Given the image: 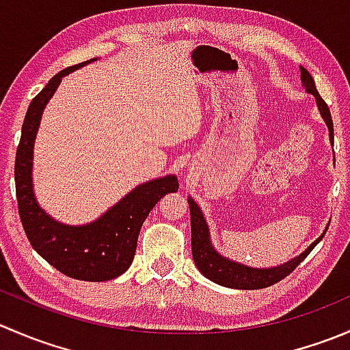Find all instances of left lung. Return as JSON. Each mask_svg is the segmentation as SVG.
I'll return each instance as SVG.
<instances>
[{
    "mask_svg": "<svg viewBox=\"0 0 350 350\" xmlns=\"http://www.w3.org/2000/svg\"><path fill=\"white\" fill-rule=\"evenodd\" d=\"M301 70V84L305 88L306 93L313 94L317 100V107L320 109V115L325 120L328 126V133H330V140L334 137V122H332L330 109H328L327 103L322 100V96L319 94L315 86V81H313L312 74L305 69V67L299 66ZM189 203V213H191V252H193V260H195L196 267L200 269V273L204 278H208L213 283L225 286V288H234V289H262L267 286H273L280 283L281 280H284L291 271H295L298 267V264L312 252L313 247L317 245L322 237L325 235L323 232L315 242L310 243L305 250H303L299 256L293 257L288 262L280 264V266L274 267H250L245 264L237 262V260H232L228 257H224L217 249L213 247L210 239V228H208L206 220H204V215L201 211V208L198 206L196 201L191 196L188 198ZM328 228V227H327Z\"/></svg>",
    "mask_w": 350,
    "mask_h": 350,
    "instance_id": "obj_1",
    "label": "left lung"
}]
</instances>
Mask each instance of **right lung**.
Listing matches in <instances>:
<instances>
[{"instance_id": "add662e5", "label": "right lung", "mask_w": 350, "mask_h": 350, "mask_svg": "<svg viewBox=\"0 0 350 350\" xmlns=\"http://www.w3.org/2000/svg\"><path fill=\"white\" fill-rule=\"evenodd\" d=\"M93 61L96 59L70 66L55 74L31 100L16 149L15 185L20 220L31 247L66 276L100 283L115 280L129 269L135 256L137 239L144 220L162 196L178 191L179 183L174 174L142 183L116 201L101 217L84 225L61 224L38 204L33 193L31 169L35 137L40 126L42 113L54 96L62 77Z\"/></svg>"}]
</instances>
